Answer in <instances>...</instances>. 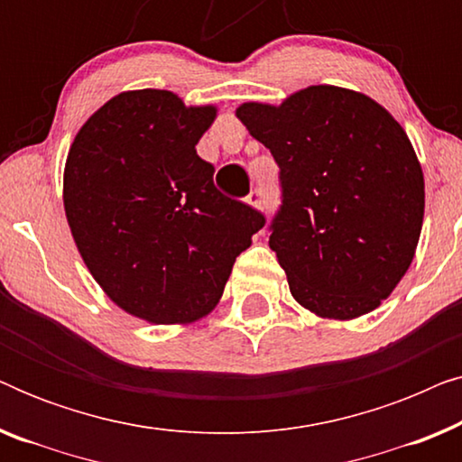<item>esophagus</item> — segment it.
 <instances>
[{
    "mask_svg": "<svg viewBox=\"0 0 462 462\" xmlns=\"http://www.w3.org/2000/svg\"><path fill=\"white\" fill-rule=\"evenodd\" d=\"M245 201H248L252 208H258V210H263V208H264V193H263V189L261 187L252 189L248 198H245Z\"/></svg>",
    "mask_w": 462,
    "mask_h": 462,
    "instance_id": "esophagus-1",
    "label": "esophagus"
}]
</instances>
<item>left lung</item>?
Segmentation results:
<instances>
[{"instance_id": "obj_1", "label": "left lung", "mask_w": 462, "mask_h": 462, "mask_svg": "<svg viewBox=\"0 0 462 462\" xmlns=\"http://www.w3.org/2000/svg\"><path fill=\"white\" fill-rule=\"evenodd\" d=\"M237 117L280 166L282 206L269 245L309 311H374L414 258L425 180L412 143L387 109L337 86L280 106L244 103Z\"/></svg>"}]
</instances>
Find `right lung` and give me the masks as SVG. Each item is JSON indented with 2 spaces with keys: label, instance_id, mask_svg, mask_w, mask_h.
Here are the masks:
<instances>
[{
  "label": "right lung",
  "instance_id": "obj_1",
  "mask_svg": "<svg viewBox=\"0 0 462 462\" xmlns=\"http://www.w3.org/2000/svg\"><path fill=\"white\" fill-rule=\"evenodd\" d=\"M214 117L168 90L122 92L69 149L62 193L79 254L116 305L151 324L210 313L264 226L214 187V166L195 151Z\"/></svg>",
  "mask_w": 462,
  "mask_h": 462
}]
</instances>
